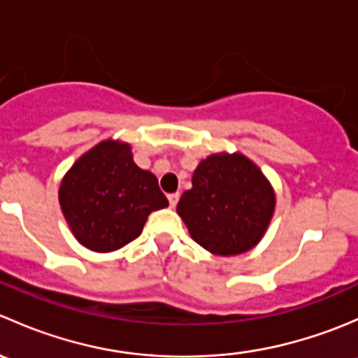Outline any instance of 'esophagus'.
<instances>
[{
  "label": "esophagus",
  "instance_id": "1",
  "mask_svg": "<svg viewBox=\"0 0 358 358\" xmlns=\"http://www.w3.org/2000/svg\"><path fill=\"white\" fill-rule=\"evenodd\" d=\"M178 199H180V194H178V192H175V194H169V196H168L169 206H171V208H175V206L178 204Z\"/></svg>",
  "mask_w": 358,
  "mask_h": 358
}]
</instances>
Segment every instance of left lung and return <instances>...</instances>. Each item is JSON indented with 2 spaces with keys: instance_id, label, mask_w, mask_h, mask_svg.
<instances>
[{
  "instance_id": "left-lung-1",
  "label": "left lung",
  "mask_w": 358,
  "mask_h": 358,
  "mask_svg": "<svg viewBox=\"0 0 358 358\" xmlns=\"http://www.w3.org/2000/svg\"><path fill=\"white\" fill-rule=\"evenodd\" d=\"M275 194L258 166L243 154L202 159L176 213L199 246L218 256L246 252L262 241Z\"/></svg>"
}]
</instances>
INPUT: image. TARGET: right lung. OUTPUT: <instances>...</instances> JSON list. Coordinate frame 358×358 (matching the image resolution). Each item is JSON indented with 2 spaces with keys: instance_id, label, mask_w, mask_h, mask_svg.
Listing matches in <instances>:
<instances>
[{
  "instance_id": "obj_1",
  "label": "right lung",
  "mask_w": 358,
  "mask_h": 358,
  "mask_svg": "<svg viewBox=\"0 0 358 358\" xmlns=\"http://www.w3.org/2000/svg\"><path fill=\"white\" fill-rule=\"evenodd\" d=\"M59 201L79 244L96 252L135 241L150 213L168 206L156 176L138 168L131 147L117 140H103L72 164Z\"/></svg>"
}]
</instances>
